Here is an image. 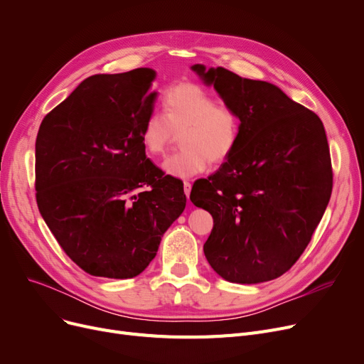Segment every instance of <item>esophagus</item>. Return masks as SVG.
<instances>
[{"label": "esophagus", "mask_w": 364, "mask_h": 364, "mask_svg": "<svg viewBox=\"0 0 364 364\" xmlns=\"http://www.w3.org/2000/svg\"><path fill=\"white\" fill-rule=\"evenodd\" d=\"M183 187H184V193H186V196H187V199H188V196H190V190H192V184H190L188 181H184Z\"/></svg>", "instance_id": "1"}]
</instances>
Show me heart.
I'll return each mask as SVG.
<instances>
[{
    "label": "heart",
    "instance_id": "obj_1",
    "mask_svg": "<svg viewBox=\"0 0 364 364\" xmlns=\"http://www.w3.org/2000/svg\"><path fill=\"white\" fill-rule=\"evenodd\" d=\"M162 112L153 110L141 127V141L150 155H162L176 132L183 146L162 164L168 176L190 178L202 174L209 162H223L235 151L240 137V118L228 105L192 82L165 90Z\"/></svg>",
    "mask_w": 364,
    "mask_h": 364
}]
</instances>
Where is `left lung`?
I'll return each instance as SVG.
<instances>
[{
    "label": "left lung",
    "instance_id": "left-lung-1",
    "mask_svg": "<svg viewBox=\"0 0 364 364\" xmlns=\"http://www.w3.org/2000/svg\"><path fill=\"white\" fill-rule=\"evenodd\" d=\"M192 69L240 118L235 151L190 193L214 218L205 257L228 282L277 279L302 255L331 199L333 174L323 122L270 82L224 68Z\"/></svg>",
    "mask_w": 364,
    "mask_h": 364
}]
</instances>
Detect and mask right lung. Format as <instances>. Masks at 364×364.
Here are the masks:
<instances>
[{"label":"right lung","instance_id":"right-lung-1","mask_svg":"<svg viewBox=\"0 0 364 364\" xmlns=\"http://www.w3.org/2000/svg\"><path fill=\"white\" fill-rule=\"evenodd\" d=\"M155 76L149 68L92 75L38 131V209L65 254L91 276H139L186 208L183 183L164 176L141 141Z\"/></svg>","mask_w":364,"mask_h":364}]
</instances>
